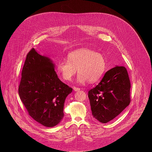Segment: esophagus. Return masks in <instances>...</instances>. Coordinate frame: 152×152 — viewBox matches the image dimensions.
<instances>
[{"label": "esophagus", "mask_w": 152, "mask_h": 152, "mask_svg": "<svg viewBox=\"0 0 152 152\" xmlns=\"http://www.w3.org/2000/svg\"><path fill=\"white\" fill-rule=\"evenodd\" d=\"M73 90L75 91H79L80 90V89L79 88H76V87H73Z\"/></svg>", "instance_id": "esophagus-1"}]
</instances>
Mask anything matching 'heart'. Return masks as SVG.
Masks as SVG:
<instances>
[{
    "label": "heart",
    "mask_w": 152,
    "mask_h": 152,
    "mask_svg": "<svg viewBox=\"0 0 152 152\" xmlns=\"http://www.w3.org/2000/svg\"><path fill=\"white\" fill-rule=\"evenodd\" d=\"M68 60L60 61L57 65L58 72L65 81H71L77 72L79 73L77 82L84 84L88 80L94 83L99 79L105 68L103 55L88 48H81L68 55Z\"/></svg>",
    "instance_id": "obj_1"
}]
</instances>
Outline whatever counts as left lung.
I'll list each match as a JSON object with an SVG mask.
<instances>
[{
	"label": "left lung",
	"instance_id": "8db88e82",
	"mask_svg": "<svg viewBox=\"0 0 152 152\" xmlns=\"http://www.w3.org/2000/svg\"><path fill=\"white\" fill-rule=\"evenodd\" d=\"M130 83L124 66H116L105 73L99 84L88 92L94 117L101 123L114 119L130 103Z\"/></svg>",
	"mask_w": 152,
	"mask_h": 152
}]
</instances>
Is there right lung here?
<instances>
[{"label":"right lung","instance_id":"obj_1","mask_svg":"<svg viewBox=\"0 0 152 152\" xmlns=\"http://www.w3.org/2000/svg\"><path fill=\"white\" fill-rule=\"evenodd\" d=\"M55 68L50 58L32 48L27 55L19 86L20 98L29 116L46 127L62 120L65 99L72 91L58 78Z\"/></svg>","mask_w":152,"mask_h":152}]
</instances>
